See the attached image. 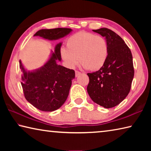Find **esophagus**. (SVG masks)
<instances>
[{
    "label": "esophagus",
    "mask_w": 151,
    "mask_h": 151,
    "mask_svg": "<svg viewBox=\"0 0 151 151\" xmlns=\"http://www.w3.org/2000/svg\"><path fill=\"white\" fill-rule=\"evenodd\" d=\"M81 72H79L78 70H75V76H78L79 75H81Z\"/></svg>",
    "instance_id": "esophagus-1"
}]
</instances>
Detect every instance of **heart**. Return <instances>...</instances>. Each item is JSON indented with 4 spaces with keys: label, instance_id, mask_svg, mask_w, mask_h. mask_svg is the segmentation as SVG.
<instances>
[{
    "label": "heart",
    "instance_id": "obj_1",
    "mask_svg": "<svg viewBox=\"0 0 151 151\" xmlns=\"http://www.w3.org/2000/svg\"><path fill=\"white\" fill-rule=\"evenodd\" d=\"M60 56L66 65L74 68L78 63L91 70L103 67L108 57V46L103 37L81 31L66 40V48H61Z\"/></svg>",
    "mask_w": 151,
    "mask_h": 151
}]
</instances>
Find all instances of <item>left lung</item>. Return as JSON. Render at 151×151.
Segmentation results:
<instances>
[{"mask_svg":"<svg viewBox=\"0 0 151 151\" xmlns=\"http://www.w3.org/2000/svg\"><path fill=\"white\" fill-rule=\"evenodd\" d=\"M105 37L108 57L98 71L87 73V92L94 103L106 109L118 105L131 90L134 77L131 51L122 38L106 28L93 30Z\"/></svg>","mask_w":151,"mask_h":151,"instance_id":"left-lung-1","label":"left lung"}]
</instances>
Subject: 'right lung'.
Masks as SVG:
<instances>
[{"mask_svg": "<svg viewBox=\"0 0 151 151\" xmlns=\"http://www.w3.org/2000/svg\"><path fill=\"white\" fill-rule=\"evenodd\" d=\"M72 31L67 28L42 29L37 31L34 37L39 36L48 40H57ZM62 43L56 45L55 52L45 65L32 72H27L21 61L20 68L23 73L21 85L25 99L36 108L45 112L54 111L65 103L75 78L73 69L57 65L61 60L60 47Z\"/></svg>", "mask_w": 151, "mask_h": 151, "instance_id": "1", "label": "right lung"}]
</instances>
